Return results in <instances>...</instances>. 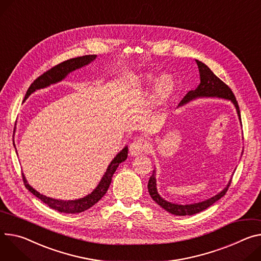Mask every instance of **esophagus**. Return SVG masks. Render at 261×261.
Wrapping results in <instances>:
<instances>
[{
  "label": "esophagus",
  "instance_id": "1",
  "mask_svg": "<svg viewBox=\"0 0 261 261\" xmlns=\"http://www.w3.org/2000/svg\"><path fill=\"white\" fill-rule=\"evenodd\" d=\"M151 148V143L144 138V137H139L133 140V143L130 145V154L132 156H136L143 152H148Z\"/></svg>",
  "mask_w": 261,
  "mask_h": 261
}]
</instances>
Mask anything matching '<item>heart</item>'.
Segmentation results:
<instances>
[{
    "label": "heart",
    "instance_id": "b5f03b06",
    "mask_svg": "<svg viewBox=\"0 0 261 261\" xmlns=\"http://www.w3.org/2000/svg\"><path fill=\"white\" fill-rule=\"evenodd\" d=\"M155 80V75L152 73H144L140 74L137 79L136 83L137 86L148 88ZM176 90V82L172 75L164 74L161 75L154 83L152 92L150 96L151 104L155 108H162L167 106L172 98L174 97V93Z\"/></svg>",
    "mask_w": 261,
    "mask_h": 261
}]
</instances>
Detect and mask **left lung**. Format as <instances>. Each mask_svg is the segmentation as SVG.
Returning a JSON list of instances; mask_svg holds the SVG:
<instances>
[{
    "instance_id": "8db88e82",
    "label": "left lung",
    "mask_w": 261,
    "mask_h": 261,
    "mask_svg": "<svg viewBox=\"0 0 261 261\" xmlns=\"http://www.w3.org/2000/svg\"><path fill=\"white\" fill-rule=\"evenodd\" d=\"M198 67H199V73H200V84L195 90H189L186 96L182 99V101L179 103V106H183L186 103L191 102L192 100H195L197 98H222L226 100H230L238 111L240 121L242 123L241 118V111L238 104V101L235 99L234 93L230 89V87L225 84L220 78H218L215 74L212 73V70L203 62L196 60ZM231 184V180L227 184V186L223 189L221 193L216 195L208 200H205L203 202L194 203V204H187V205H179L175 203H171L163 198L160 197V195L157 192V186H156V178H155V170L153 171V175L149 179L148 183V189L151 198L163 209L167 210L168 212H171L172 215L175 216H193L196 213H199L209 206H211L213 203H216L218 200H220L222 197L225 196L227 193L228 188Z\"/></svg>"
}]
</instances>
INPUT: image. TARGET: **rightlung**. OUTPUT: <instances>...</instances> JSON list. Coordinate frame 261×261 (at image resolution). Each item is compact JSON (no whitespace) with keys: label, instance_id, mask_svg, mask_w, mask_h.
Masks as SVG:
<instances>
[{"label":"right lung","instance_id":"right-lung-1","mask_svg":"<svg viewBox=\"0 0 261 261\" xmlns=\"http://www.w3.org/2000/svg\"><path fill=\"white\" fill-rule=\"evenodd\" d=\"M96 58H97V55H85V56H81V57H77V58H72V59L65 60V61L55 65L54 67H52L49 70H46L45 73H43L41 76H39L30 85V87L28 88V90L26 92L25 100L28 99L30 94L33 93L34 91H36L37 89H41V88H44L51 84H55L57 82L62 81L69 73H72V72H74V70L89 64ZM127 156H128V147L126 146L110 162V164L108 165V168L106 170V173L102 177L98 186L93 189L92 193L87 195L86 197L78 199V200L63 201V200H56V199L45 197V196L39 194L38 192H36L32 186L29 185V183L26 180L25 176H23V174H22V180H23V184H25L28 191L31 192L35 197L40 199L44 204H46L49 207H51L55 210H58L59 212H63V213H79V212L85 211L88 208L92 207L94 204L98 203L104 197V195L108 191L114 172L116 171L120 163H122L123 161H125L127 159Z\"/></svg>","mask_w":261,"mask_h":261}]
</instances>
